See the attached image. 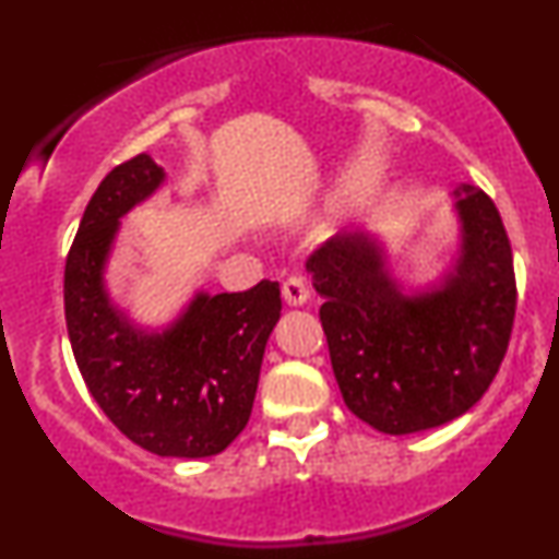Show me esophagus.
Masks as SVG:
<instances>
[{"mask_svg":"<svg viewBox=\"0 0 559 559\" xmlns=\"http://www.w3.org/2000/svg\"><path fill=\"white\" fill-rule=\"evenodd\" d=\"M281 288H284V299L292 307L305 305L307 297H310V288H307V281L301 278V275H286L284 286H281Z\"/></svg>","mask_w":559,"mask_h":559,"instance_id":"34e87169","label":"esophagus"}]
</instances>
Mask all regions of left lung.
Instances as JSON below:
<instances>
[{"label": "left lung", "mask_w": 559, "mask_h": 559, "mask_svg": "<svg viewBox=\"0 0 559 559\" xmlns=\"http://www.w3.org/2000/svg\"><path fill=\"white\" fill-rule=\"evenodd\" d=\"M463 247L441 286L404 297L365 234L331 236L305 262L346 407L383 433L460 418L491 386L515 320L512 249L497 204L460 183Z\"/></svg>", "instance_id": "obj_1"}]
</instances>
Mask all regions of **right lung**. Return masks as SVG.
Listing matches in <instances>:
<instances>
[{
  "label": "right lung",
  "mask_w": 559,
  "mask_h": 559,
  "mask_svg": "<svg viewBox=\"0 0 559 559\" xmlns=\"http://www.w3.org/2000/svg\"><path fill=\"white\" fill-rule=\"evenodd\" d=\"M165 170L150 155L112 168L94 191L66 260V323L88 391L118 431L159 457H213L247 426L267 336L281 318L278 281L197 294L170 329H133L107 297L105 265L120 217Z\"/></svg>",
  "instance_id": "right-lung-1"
}]
</instances>
